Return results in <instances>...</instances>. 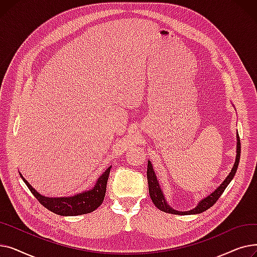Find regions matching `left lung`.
Listing matches in <instances>:
<instances>
[{
  "instance_id": "left-lung-1",
  "label": "left lung",
  "mask_w": 257,
  "mask_h": 257,
  "mask_svg": "<svg viewBox=\"0 0 257 257\" xmlns=\"http://www.w3.org/2000/svg\"><path fill=\"white\" fill-rule=\"evenodd\" d=\"M239 157H240V141H239L238 133H236V157H235L234 165H233L230 173L228 174V176L220 184V186H218V188H215V190L211 194H209L207 197L201 199L198 202V204L195 208L190 209L187 211H179V210L174 209L172 206L169 205L167 199L165 198L164 192H163V190H161L160 184L157 180L156 174L154 172V169H153L151 161L148 160L147 178H148V184H149V194H150V197L152 199V202L154 203V205L158 209H160L161 211H165V212H168V213H173V214H196V213H201V212L207 210L208 208H210L215 203V202L218 201V199L221 197V195L225 191V188L233 179L234 175L236 173V170H237V167H238Z\"/></svg>"
}]
</instances>
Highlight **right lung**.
<instances>
[{
    "mask_svg": "<svg viewBox=\"0 0 257 257\" xmlns=\"http://www.w3.org/2000/svg\"><path fill=\"white\" fill-rule=\"evenodd\" d=\"M110 169L111 166L108 167L105 172L100 175L92 188L69 197H46L40 195L23 177L21 173L20 175L34 197L40 202V204H43L46 208L54 213L64 215V217H72V215H80L92 212L102 204L106 193V185L108 177H109Z\"/></svg>",
    "mask_w": 257,
    "mask_h": 257,
    "instance_id": "obj_1",
    "label": "right lung"
}]
</instances>
